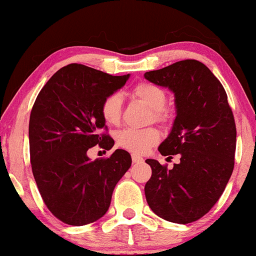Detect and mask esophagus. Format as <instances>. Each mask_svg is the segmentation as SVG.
Here are the masks:
<instances>
[{
  "label": "esophagus",
  "mask_w": 256,
  "mask_h": 256,
  "mask_svg": "<svg viewBox=\"0 0 256 256\" xmlns=\"http://www.w3.org/2000/svg\"><path fill=\"white\" fill-rule=\"evenodd\" d=\"M131 158H132V161H134V162H143V161H144V158H140V156H137V155H134V154H132Z\"/></svg>",
  "instance_id": "1"
}]
</instances>
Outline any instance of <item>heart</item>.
<instances>
[{
    "instance_id": "b5f03b06",
    "label": "heart",
    "mask_w": 256,
    "mask_h": 256,
    "mask_svg": "<svg viewBox=\"0 0 256 256\" xmlns=\"http://www.w3.org/2000/svg\"><path fill=\"white\" fill-rule=\"evenodd\" d=\"M132 95L138 101L152 110L150 120L158 124L166 125L171 120V113L165 108L167 95L165 90L158 85L140 82L132 90ZM122 100L118 94H112L104 100L101 104L102 118L107 124L118 125L122 119ZM160 140V132L155 128L134 130L126 128L118 134V144L134 154H144Z\"/></svg>"
}]
</instances>
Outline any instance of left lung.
Instances as JSON below:
<instances>
[{"label": "left lung", "mask_w": 256, "mask_h": 256, "mask_svg": "<svg viewBox=\"0 0 256 256\" xmlns=\"http://www.w3.org/2000/svg\"><path fill=\"white\" fill-rule=\"evenodd\" d=\"M174 92L177 116L158 146L164 156L180 155L172 170L152 158L146 198L160 218L189 224L207 214L224 192L234 166L236 124L228 95L204 64L182 60L144 73Z\"/></svg>", "instance_id": "1"}]
</instances>
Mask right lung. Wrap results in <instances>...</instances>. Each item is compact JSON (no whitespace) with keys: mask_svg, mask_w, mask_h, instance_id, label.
<instances>
[{"mask_svg":"<svg viewBox=\"0 0 256 256\" xmlns=\"http://www.w3.org/2000/svg\"><path fill=\"white\" fill-rule=\"evenodd\" d=\"M128 79L70 64L34 101L28 124L32 173L46 208L64 224L82 226L104 216L114 188L130 168L131 155L122 149L94 161L86 154L96 144L106 150L114 146L101 104Z\"/></svg>","mask_w":256,"mask_h":256,"instance_id":"obj_1","label":"right lung"}]
</instances>
